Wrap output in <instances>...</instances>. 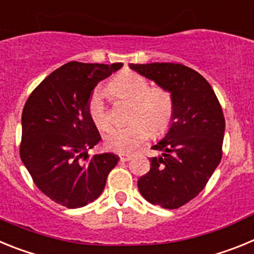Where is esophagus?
<instances>
[{
  "label": "esophagus",
  "mask_w": 254,
  "mask_h": 254,
  "mask_svg": "<svg viewBox=\"0 0 254 254\" xmlns=\"http://www.w3.org/2000/svg\"><path fill=\"white\" fill-rule=\"evenodd\" d=\"M120 158H121V160H122V161H128V160H131V159H132V155L122 154V155H120Z\"/></svg>",
  "instance_id": "34e87169"
}]
</instances>
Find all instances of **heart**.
Returning a JSON list of instances; mask_svg holds the SVG:
<instances>
[{
	"mask_svg": "<svg viewBox=\"0 0 254 254\" xmlns=\"http://www.w3.org/2000/svg\"><path fill=\"white\" fill-rule=\"evenodd\" d=\"M111 90L118 98L132 102L131 125L113 128L105 134L104 143L112 151L128 154L149 138L150 132L160 136L169 128L174 116V100L164 87H151L146 78L132 71L120 73L111 84ZM87 113L100 131L111 127V113L105 104L104 93L95 89L87 102Z\"/></svg>",
	"mask_w": 254,
	"mask_h": 254,
	"instance_id": "heart-1",
	"label": "heart"
}]
</instances>
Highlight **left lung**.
Returning <instances> with one entry per match:
<instances>
[{
	"label": "left lung",
	"instance_id": "left-lung-1",
	"mask_svg": "<svg viewBox=\"0 0 254 254\" xmlns=\"http://www.w3.org/2000/svg\"><path fill=\"white\" fill-rule=\"evenodd\" d=\"M140 75L170 91L174 116L163 140L152 146L150 170L140 177V193L152 205L174 210L205 188L223 156L225 118L211 85L181 64H129Z\"/></svg>",
	"mask_w": 254,
	"mask_h": 254
}]
</instances>
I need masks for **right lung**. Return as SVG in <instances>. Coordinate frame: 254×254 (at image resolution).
<instances>
[{
    "label": "right lung",
    "instance_id": "add662e5",
    "mask_svg": "<svg viewBox=\"0 0 254 254\" xmlns=\"http://www.w3.org/2000/svg\"><path fill=\"white\" fill-rule=\"evenodd\" d=\"M122 66L68 62L35 87L22 109L20 158L37 187L67 208L95 201L120 160L112 152L87 155L102 138L87 102L98 82Z\"/></svg>",
    "mask_w": 254,
    "mask_h": 254
}]
</instances>
